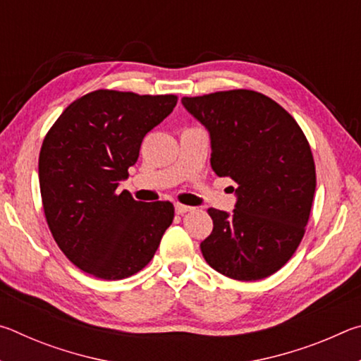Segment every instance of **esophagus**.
Segmentation results:
<instances>
[{"label": "esophagus", "instance_id": "34e87169", "mask_svg": "<svg viewBox=\"0 0 361 361\" xmlns=\"http://www.w3.org/2000/svg\"><path fill=\"white\" fill-rule=\"evenodd\" d=\"M191 210H192V207H189V205L175 204V213H176V215H183V213H186V212H191Z\"/></svg>", "mask_w": 361, "mask_h": 361}]
</instances>
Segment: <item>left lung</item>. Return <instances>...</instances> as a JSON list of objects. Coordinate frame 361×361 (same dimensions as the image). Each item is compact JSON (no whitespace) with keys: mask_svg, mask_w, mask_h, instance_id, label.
I'll use <instances>...</instances> for the list:
<instances>
[{"mask_svg":"<svg viewBox=\"0 0 361 361\" xmlns=\"http://www.w3.org/2000/svg\"><path fill=\"white\" fill-rule=\"evenodd\" d=\"M181 103L209 132L213 172L237 183L234 210L209 209L213 231L200 243L205 261L243 282L272 276L296 252L314 200L315 164L301 127L255 90Z\"/></svg>","mask_w":361,"mask_h":361,"instance_id":"obj_1","label":"left lung"}]
</instances>
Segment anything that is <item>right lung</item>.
Instances as JSON below:
<instances>
[{"label":"right lung","mask_w":361,"mask_h":361,"mask_svg":"<svg viewBox=\"0 0 361 361\" xmlns=\"http://www.w3.org/2000/svg\"><path fill=\"white\" fill-rule=\"evenodd\" d=\"M175 95L95 90L65 108L39 152L42 207L57 245L81 271L105 280L148 264L173 221L170 202H137L129 178L146 133L167 118Z\"/></svg>","instance_id":"obj_1"}]
</instances>
